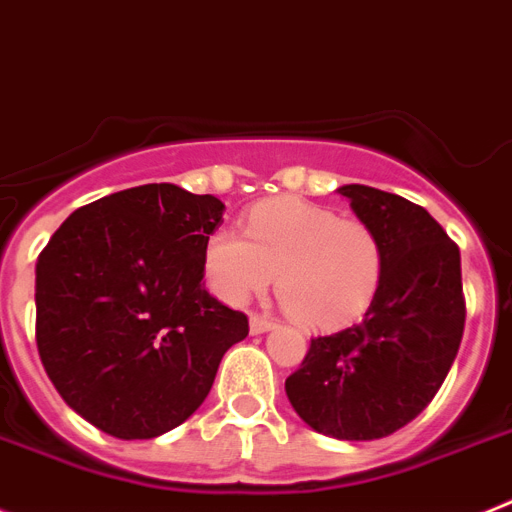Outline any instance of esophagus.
<instances>
[{"label": "esophagus", "instance_id": "1", "mask_svg": "<svg viewBox=\"0 0 512 512\" xmlns=\"http://www.w3.org/2000/svg\"><path fill=\"white\" fill-rule=\"evenodd\" d=\"M273 327H275L273 319L260 317V314H252V317H250V332H252V335H262V332L273 330Z\"/></svg>", "mask_w": 512, "mask_h": 512}]
</instances>
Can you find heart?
I'll use <instances>...</instances> for the list:
<instances>
[{
	"mask_svg": "<svg viewBox=\"0 0 512 512\" xmlns=\"http://www.w3.org/2000/svg\"><path fill=\"white\" fill-rule=\"evenodd\" d=\"M206 273L221 299L242 304L278 275V301L306 327H340L363 317L384 278L379 234L361 219L304 201H268L252 208L247 237L213 231Z\"/></svg>",
	"mask_w": 512,
	"mask_h": 512,
	"instance_id": "heart-1",
	"label": "heart"
}]
</instances>
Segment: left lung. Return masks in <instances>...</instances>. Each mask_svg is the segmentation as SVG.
Instances as JSON below:
<instances>
[{
    "label": "left lung",
    "mask_w": 512,
    "mask_h": 512,
    "mask_svg": "<svg viewBox=\"0 0 512 512\" xmlns=\"http://www.w3.org/2000/svg\"><path fill=\"white\" fill-rule=\"evenodd\" d=\"M384 247L366 317L311 337L286 379L293 410L317 433L373 441L415 420L438 394L464 337L459 244L417 203L368 185L340 188Z\"/></svg>",
    "instance_id": "obj_1"
}]
</instances>
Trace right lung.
<instances>
[{"mask_svg":"<svg viewBox=\"0 0 512 512\" xmlns=\"http://www.w3.org/2000/svg\"><path fill=\"white\" fill-rule=\"evenodd\" d=\"M213 195L151 182L82 206L35 265V342L71 410L102 433L157 438L188 420L250 322L203 288Z\"/></svg>","mask_w":512,"mask_h":512,"instance_id":"obj_1","label":"right lung"}]
</instances>
